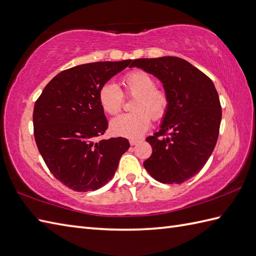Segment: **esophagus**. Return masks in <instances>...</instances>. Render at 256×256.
Returning a JSON list of instances; mask_svg holds the SVG:
<instances>
[{"label":"esophagus","mask_w":256,"mask_h":256,"mask_svg":"<svg viewBox=\"0 0 256 256\" xmlns=\"http://www.w3.org/2000/svg\"><path fill=\"white\" fill-rule=\"evenodd\" d=\"M140 142V140H130V146H134L136 144H138Z\"/></svg>","instance_id":"34e87169"}]
</instances>
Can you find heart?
Here are the masks:
<instances>
[{"label":"heart","instance_id":"b5f03b06","mask_svg":"<svg viewBox=\"0 0 256 256\" xmlns=\"http://www.w3.org/2000/svg\"><path fill=\"white\" fill-rule=\"evenodd\" d=\"M124 94L135 97L132 104L134 112L118 116L110 123L111 132L118 136L128 138H140L150 126L154 120H160L167 114L169 96L164 89L156 87L154 77L144 70H133L122 78ZM124 97L114 82H108L99 90V102L101 108L108 114L114 116L121 111Z\"/></svg>","mask_w":256,"mask_h":256}]
</instances>
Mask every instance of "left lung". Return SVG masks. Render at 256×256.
Wrapping results in <instances>:
<instances>
[{
    "mask_svg": "<svg viewBox=\"0 0 256 256\" xmlns=\"http://www.w3.org/2000/svg\"><path fill=\"white\" fill-rule=\"evenodd\" d=\"M133 66L156 76L169 96L159 132L146 138L152 152L144 167L159 182L181 184L204 167L216 146L222 106L215 85L176 56L138 58Z\"/></svg>",
    "mask_w": 256,
    "mask_h": 256,
    "instance_id": "obj_1",
    "label": "left lung"
}]
</instances>
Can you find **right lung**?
Here are the masks:
<instances>
[{"label": "right lung", "instance_id": "right-lung-1", "mask_svg": "<svg viewBox=\"0 0 256 256\" xmlns=\"http://www.w3.org/2000/svg\"><path fill=\"white\" fill-rule=\"evenodd\" d=\"M132 60L94 62L62 70L48 82L34 108V135L46 167L77 192L108 183L130 142L98 140L108 128L99 90Z\"/></svg>", "mask_w": 256, "mask_h": 256}]
</instances>
